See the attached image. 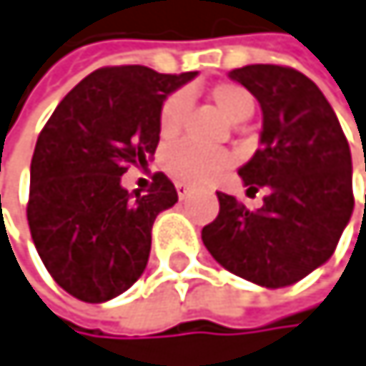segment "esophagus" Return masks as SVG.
Segmentation results:
<instances>
[{"instance_id": "esophagus-1", "label": "esophagus", "mask_w": 366, "mask_h": 366, "mask_svg": "<svg viewBox=\"0 0 366 366\" xmlns=\"http://www.w3.org/2000/svg\"><path fill=\"white\" fill-rule=\"evenodd\" d=\"M175 189H177L179 199H184V197L189 195V191H191V187H189V184H184V182H175Z\"/></svg>"}]
</instances>
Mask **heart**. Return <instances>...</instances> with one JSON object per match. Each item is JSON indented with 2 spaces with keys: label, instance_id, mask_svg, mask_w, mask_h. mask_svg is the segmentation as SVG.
I'll return each mask as SVG.
<instances>
[{
  "label": "heart",
  "instance_id": "1",
  "mask_svg": "<svg viewBox=\"0 0 366 366\" xmlns=\"http://www.w3.org/2000/svg\"><path fill=\"white\" fill-rule=\"evenodd\" d=\"M208 98L217 105V109L232 122L246 120L254 112V101L237 83H217L208 89ZM191 109V101L187 92H173L160 109V136L171 140L179 134ZM162 167L177 177L179 182H191V184H204L213 182L230 167V156L215 149H202L191 142H177L164 149Z\"/></svg>",
  "mask_w": 366,
  "mask_h": 366
}]
</instances>
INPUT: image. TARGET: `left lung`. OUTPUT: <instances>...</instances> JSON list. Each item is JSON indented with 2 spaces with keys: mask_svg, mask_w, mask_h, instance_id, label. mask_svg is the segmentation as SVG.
<instances>
[{
  "mask_svg": "<svg viewBox=\"0 0 366 366\" xmlns=\"http://www.w3.org/2000/svg\"><path fill=\"white\" fill-rule=\"evenodd\" d=\"M261 105V147L239 169L248 191L268 189L259 210L217 193L219 215L202 242L224 268L263 287H285L325 263L354 210L351 151L327 98L285 65L230 72ZM366 169V158H365Z\"/></svg>",
  "mask_w": 366,
  "mask_h": 366,
  "instance_id": "left-lung-1",
  "label": "left lung"
}]
</instances>
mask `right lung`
<instances>
[{"label": "right lung", "mask_w": 366, "mask_h": 366, "mask_svg": "<svg viewBox=\"0 0 366 366\" xmlns=\"http://www.w3.org/2000/svg\"><path fill=\"white\" fill-rule=\"evenodd\" d=\"M195 74L101 67L67 92L41 129L28 226L50 277L74 299L105 303L144 272L153 222L177 202V191L156 173L144 195H132L120 175L156 153L162 103Z\"/></svg>", "instance_id": "obj_1"}]
</instances>
